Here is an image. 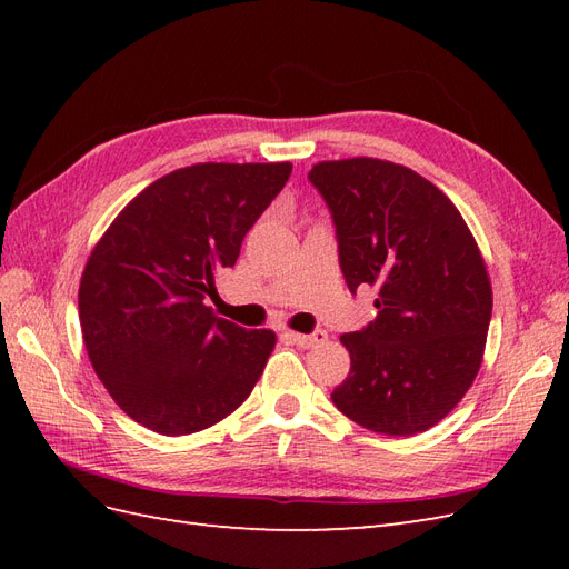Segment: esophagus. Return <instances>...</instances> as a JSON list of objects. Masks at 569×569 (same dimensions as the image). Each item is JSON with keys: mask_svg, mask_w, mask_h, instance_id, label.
Wrapping results in <instances>:
<instances>
[{"mask_svg": "<svg viewBox=\"0 0 569 569\" xmlns=\"http://www.w3.org/2000/svg\"><path fill=\"white\" fill-rule=\"evenodd\" d=\"M287 337L297 343V347H301V349H313V347H318V343H322L325 339H327V335H325V330H316V332H311V335H301V332H287Z\"/></svg>", "mask_w": 569, "mask_h": 569, "instance_id": "obj_1", "label": "esophagus"}]
</instances>
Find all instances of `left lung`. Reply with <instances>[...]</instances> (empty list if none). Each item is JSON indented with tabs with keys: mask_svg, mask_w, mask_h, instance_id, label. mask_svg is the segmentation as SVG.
I'll use <instances>...</instances> for the list:
<instances>
[{
	"mask_svg": "<svg viewBox=\"0 0 569 569\" xmlns=\"http://www.w3.org/2000/svg\"><path fill=\"white\" fill-rule=\"evenodd\" d=\"M308 180L332 213L349 289L377 287V318L341 335L351 370L332 403L372 432H425L481 366L493 303L485 258L451 199L406 166L322 161Z\"/></svg>",
	"mask_w": 569,
	"mask_h": 569,
	"instance_id": "left-lung-1",
	"label": "left lung"
}]
</instances>
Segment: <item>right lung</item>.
I'll list each match as a JSON object with an SVG mask.
<instances>
[{
    "label": "right lung",
    "mask_w": 569,
    "mask_h": 569,
    "mask_svg": "<svg viewBox=\"0 0 569 569\" xmlns=\"http://www.w3.org/2000/svg\"><path fill=\"white\" fill-rule=\"evenodd\" d=\"M291 176V163H197L151 182L99 239L78 313L101 385L166 437L228 418L261 377L274 332L206 306L216 274Z\"/></svg>",
    "instance_id": "obj_1"
}]
</instances>
